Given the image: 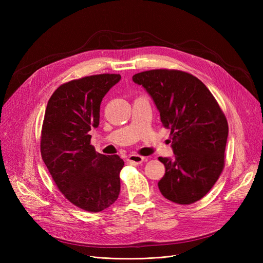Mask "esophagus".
<instances>
[{"label":"esophagus","instance_id":"obj_1","mask_svg":"<svg viewBox=\"0 0 263 263\" xmlns=\"http://www.w3.org/2000/svg\"><path fill=\"white\" fill-rule=\"evenodd\" d=\"M144 160H145V157H141L138 155H129L128 158H127V161L133 164H140Z\"/></svg>","mask_w":263,"mask_h":263}]
</instances>
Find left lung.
Instances as JSON below:
<instances>
[{"label": "left lung", "instance_id": "obj_1", "mask_svg": "<svg viewBox=\"0 0 263 263\" xmlns=\"http://www.w3.org/2000/svg\"><path fill=\"white\" fill-rule=\"evenodd\" d=\"M160 112L164 128L171 130L174 159L159 157L165 174L159 181L169 201L189 205L210 192L225 166L228 123L206 85L194 76L174 69L136 73Z\"/></svg>", "mask_w": 263, "mask_h": 263}]
</instances>
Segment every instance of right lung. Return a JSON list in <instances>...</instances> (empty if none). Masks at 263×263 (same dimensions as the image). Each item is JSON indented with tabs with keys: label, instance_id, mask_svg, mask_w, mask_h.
I'll return each mask as SVG.
<instances>
[{
	"label": "right lung",
	"instance_id": "add662e5",
	"mask_svg": "<svg viewBox=\"0 0 263 263\" xmlns=\"http://www.w3.org/2000/svg\"><path fill=\"white\" fill-rule=\"evenodd\" d=\"M121 76L103 73L61 84L48 101L41 153L55 185L69 202L90 213L109 208L119 195L124 161L91 145L90 130L100 124L103 98Z\"/></svg>",
	"mask_w": 263,
	"mask_h": 263
}]
</instances>
